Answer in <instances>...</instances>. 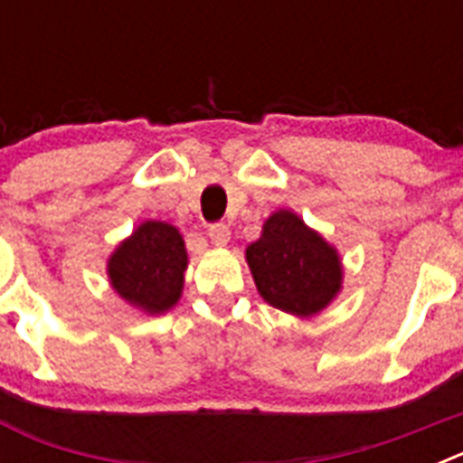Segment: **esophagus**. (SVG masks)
<instances>
[{
  "label": "esophagus",
  "instance_id": "esophagus-1",
  "mask_svg": "<svg viewBox=\"0 0 463 463\" xmlns=\"http://www.w3.org/2000/svg\"><path fill=\"white\" fill-rule=\"evenodd\" d=\"M208 236H211V241L215 245H227L229 243V236H232V232H229L227 224L222 222H215L208 227Z\"/></svg>",
  "mask_w": 463,
  "mask_h": 463
}]
</instances>
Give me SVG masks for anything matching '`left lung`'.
Masks as SVG:
<instances>
[{
    "label": "left lung",
    "instance_id": "obj_1",
    "mask_svg": "<svg viewBox=\"0 0 463 463\" xmlns=\"http://www.w3.org/2000/svg\"><path fill=\"white\" fill-rule=\"evenodd\" d=\"M245 257L264 301L285 313H320L341 289L336 250L289 211L273 213Z\"/></svg>",
    "mask_w": 463,
    "mask_h": 463
}]
</instances>
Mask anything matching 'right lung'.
<instances>
[{"instance_id": "1", "label": "right lung", "mask_w": 463, "mask_h": 463, "mask_svg": "<svg viewBox=\"0 0 463 463\" xmlns=\"http://www.w3.org/2000/svg\"><path fill=\"white\" fill-rule=\"evenodd\" d=\"M187 252L178 229L143 222L109 261L110 285L146 313H165L181 298Z\"/></svg>"}]
</instances>
